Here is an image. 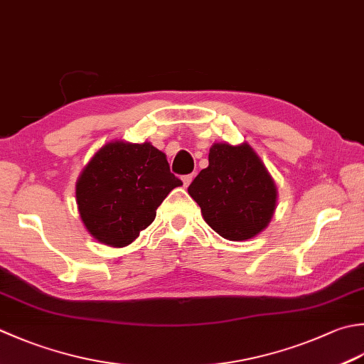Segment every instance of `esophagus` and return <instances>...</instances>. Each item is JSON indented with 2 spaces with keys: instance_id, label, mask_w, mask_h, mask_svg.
<instances>
[{
  "instance_id": "34e87169",
  "label": "esophagus",
  "mask_w": 364,
  "mask_h": 364,
  "mask_svg": "<svg viewBox=\"0 0 364 364\" xmlns=\"http://www.w3.org/2000/svg\"><path fill=\"white\" fill-rule=\"evenodd\" d=\"M192 178H194V175H184V176L181 178L183 186H184V188H188V186H189L191 181H192Z\"/></svg>"
}]
</instances>
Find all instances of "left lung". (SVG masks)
Returning a JSON list of instances; mask_svg holds the SVG:
<instances>
[{
    "mask_svg": "<svg viewBox=\"0 0 364 364\" xmlns=\"http://www.w3.org/2000/svg\"><path fill=\"white\" fill-rule=\"evenodd\" d=\"M208 162L188 188L205 223L230 241L257 237L272 223L277 205L276 184L265 164L247 141H216Z\"/></svg>",
    "mask_w": 364,
    "mask_h": 364,
    "instance_id": "left-lung-1",
    "label": "left lung"
}]
</instances>
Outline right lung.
<instances>
[{
	"label": "right lung",
	"mask_w": 364,
	"mask_h": 364,
	"mask_svg": "<svg viewBox=\"0 0 364 364\" xmlns=\"http://www.w3.org/2000/svg\"><path fill=\"white\" fill-rule=\"evenodd\" d=\"M180 186L167 156L149 141L110 140L78 175V215L99 243L124 247L153 223L168 192Z\"/></svg>",
	"instance_id": "right-lung-1"
}]
</instances>
